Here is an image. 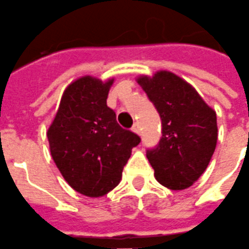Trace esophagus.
Wrapping results in <instances>:
<instances>
[{
  "instance_id": "34e87169",
  "label": "esophagus",
  "mask_w": 249,
  "mask_h": 249,
  "mask_svg": "<svg viewBox=\"0 0 249 249\" xmlns=\"http://www.w3.org/2000/svg\"><path fill=\"white\" fill-rule=\"evenodd\" d=\"M132 131H134L135 134H137V135L141 134V129H140V125L137 124V123L134 125V127H132Z\"/></svg>"
}]
</instances>
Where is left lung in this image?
<instances>
[{"mask_svg":"<svg viewBox=\"0 0 249 249\" xmlns=\"http://www.w3.org/2000/svg\"><path fill=\"white\" fill-rule=\"evenodd\" d=\"M136 81L161 120L158 147L147 152L154 178L169 190L189 189L201 178L215 151V110L191 84L171 71L140 75Z\"/></svg>","mask_w":249,"mask_h":249,"instance_id":"8db88e82","label":"left lung"}]
</instances>
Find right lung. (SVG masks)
I'll use <instances>...</instances> for the list:
<instances>
[{
    "label": "right lung",
    "instance_id": "1",
    "mask_svg": "<svg viewBox=\"0 0 249 249\" xmlns=\"http://www.w3.org/2000/svg\"><path fill=\"white\" fill-rule=\"evenodd\" d=\"M114 78L85 75L64 90L47 130L50 152L71 189L102 197L119 185L124 165L140 137L117 123L107 106Z\"/></svg>",
    "mask_w": 249,
    "mask_h": 249
}]
</instances>
